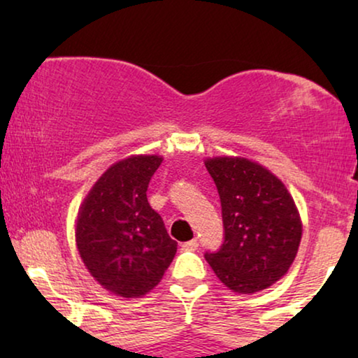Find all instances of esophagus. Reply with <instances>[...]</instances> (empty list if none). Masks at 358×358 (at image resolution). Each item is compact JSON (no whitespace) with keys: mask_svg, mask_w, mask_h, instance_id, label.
Wrapping results in <instances>:
<instances>
[{"mask_svg":"<svg viewBox=\"0 0 358 358\" xmlns=\"http://www.w3.org/2000/svg\"><path fill=\"white\" fill-rule=\"evenodd\" d=\"M180 248H182V251H195L199 248V241L197 239H190V241L180 244Z\"/></svg>","mask_w":358,"mask_h":358,"instance_id":"obj_1","label":"esophagus"}]
</instances>
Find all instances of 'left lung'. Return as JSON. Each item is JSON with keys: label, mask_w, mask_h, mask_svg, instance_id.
Wrapping results in <instances>:
<instances>
[{"label": "left lung", "mask_w": 358, "mask_h": 358, "mask_svg": "<svg viewBox=\"0 0 358 358\" xmlns=\"http://www.w3.org/2000/svg\"><path fill=\"white\" fill-rule=\"evenodd\" d=\"M217 185L224 238L205 259L229 290L256 293L285 275L301 241V220L290 192L264 166L246 158L205 161Z\"/></svg>", "instance_id": "left-lung-1"}]
</instances>
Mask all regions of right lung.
I'll use <instances>...</instances> for the list:
<instances>
[{
	"mask_svg": "<svg viewBox=\"0 0 358 358\" xmlns=\"http://www.w3.org/2000/svg\"><path fill=\"white\" fill-rule=\"evenodd\" d=\"M161 161L156 155H138L112 164L78 213L76 246L83 262L117 296L136 298L153 290L178 251L146 199Z\"/></svg>",
	"mask_w": 358,
	"mask_h": 358,
	"instance_id": "1",
	"label": "right lung"
}]
</instances>
